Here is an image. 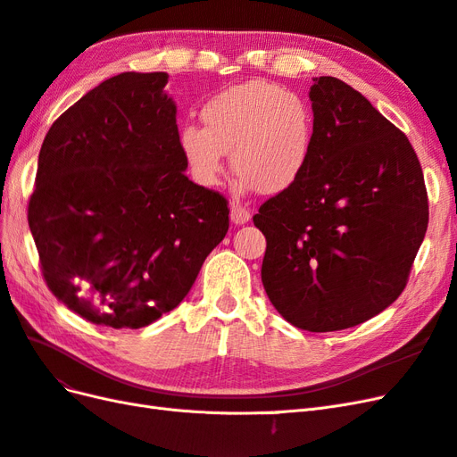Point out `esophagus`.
<instances>
[{
  "instance_id": "esophagus-1",
  "label": "esophagus",
  "mask_w": 457,
  "mask_h": 457,
  "mask_svg": "<svg viewBox=\"0 0 457 457\" xmlns=\"http://www.w3.org/2000/svg\"><path fill=\"white\" fill-rule=\"evenodd\" d=\"M230 219H232V223L244 225V223H247V220L252 219V213H250V210H247L245 205H242V204H232V205H230Z\"/></svg>"
}]
</instances>
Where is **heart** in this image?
Masks as SVG:
<instances>
[{
	"label": "heart",
	"instance_id": "heart-1",
	"mask_svg": "<svg viewBox=\"0 0 457 457\" xmlns=\"http://www.w3.org/2000/svg\"><path fill=\"white\" fill-rule=\"evenodd\" d=\"M200 118L204 128L188 123L179 133V146L204 187L219 181L225 150H230L232 170L244 185L262 195L292 187L307 168L314 116L295 93L267 81H247L212 96Z\"/></svg>",
	"mask_w": 457,
	"mask_h": 457
}]
</instances>
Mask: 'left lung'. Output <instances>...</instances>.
Returning a JSON list of instances; mask_svg holds the SVG:
<instances>
[{
    "mask_svg": "<svg viewBox=\"0 0 457 457\" xmlns=\"http://www.w3.org/2000/svg\"><path fill=\"white\" fill-rule=\"evenodd\" d=\"M314 143L297 181L253 215L265 234V292L289 324L337 331L403 294L425 238L428 202L408 137L362 93L320 76Z\"/></svg>",
    "mask_w": 457,
    "mask_h": 457,
    "instance_id": "obj_1",
    "label": "left lung"
}]
</instances>
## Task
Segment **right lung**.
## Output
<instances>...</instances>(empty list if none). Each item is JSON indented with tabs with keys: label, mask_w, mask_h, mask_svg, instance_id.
Instances as JSON below:
<instances>
[{
	"label": "right lung",
	"mask_w": 457,
	"mask_h": 457,
	"mask_svg": "<svg viewBox=\"0 0 457 457\" xmlns=\"http://www.w3.org/2000/svg\"><path fill=\"white\" fill-rule=\"evenodd\" d=\"M165 72H123L49 128L29 225L53 295L93 324L173 311L228 230V200L192 183Z\"/></svg>",
	"instance_id": "1"
}]
</instances>
